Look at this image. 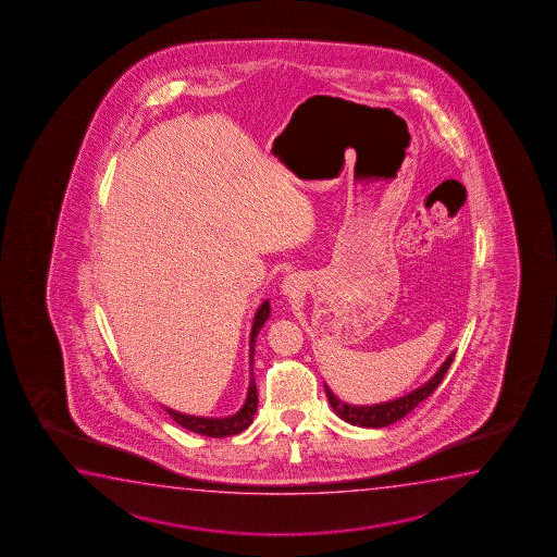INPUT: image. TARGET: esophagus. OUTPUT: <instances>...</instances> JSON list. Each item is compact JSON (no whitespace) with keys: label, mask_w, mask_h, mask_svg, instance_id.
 Instances as JSON below:
<instances>
[{"label":"esophagus","mask_w":557,"mask_h":557,"mask_svg":"<svg viewBox=\"0 0 557 557\" xmlns=\"http://www.w3.org/2000/svg\"><path fill=\"white\" fill-rule=\"evenodd\" d=\"M298 287V275L297 274H290L283 280L282 283V290L285 293V295H293V293H297Z\"/></svg>","instance_id":"esophagus-1"}]
</instances>
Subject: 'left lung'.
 Instances as JSON below:
<instances>
[{
    "instance_id": "obj_1",
    "label": "left lung",
    "mask_w": 557,
    "mask_h": 557,
    "mask_svg": "<svg viewBox=\"0 0 557 557\" xmlns=\"http://www.w3.org/2000/svg\"><path fill=\"white\" fill-rule=\"evenodd\" d=\"M453 358H455V354H450L449 358L445 359V363L440 367V371H437L424 386L412 389L411 394L397 397L394 401H386V404L361 405V407H358V405L344 404V401H341V399L329 389L327 384H323V386H325L329 404H331L333 411H335L341 419L350 422L354 426H389V424H394L397 420L404 419L407 412H411L417 405L422 404V401L440 386V382L443 381V376H445L447 369H449L450 363H453Z\"/></svg>"
}]
</instances>
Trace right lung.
<instances>
[{"label":"right lung","instance_id":"add662e5","mask_svg":"<svg viewBox=\"0 0 557 557\" xmlns=\"http://www.w3.org/2000/svg\"><path fill=\"white\" fill-rule=\"evenodd\" d=\"M270 318V302L264 300L259 306V310L255 313V321H252L251 341H249V366H251L252 373V356H255V341L260 333L262 325L267 323ZM257 405H259V396H257V384L255 379L249 381V389H247V397L245 404L236 414L232 417H224V419H207V417H191V414H184V412H176L169 407H163L168 411L169 417L175 420L178 426L190 430L194 434L207 435V437H228V435H236L244 432L245 428L251 426L252 417L257 412Z\"/></svg>","mask_w":557,"mask_h":557}]
</instances>
